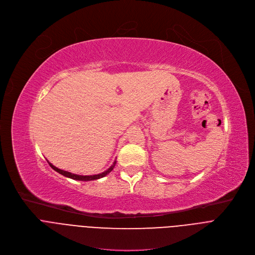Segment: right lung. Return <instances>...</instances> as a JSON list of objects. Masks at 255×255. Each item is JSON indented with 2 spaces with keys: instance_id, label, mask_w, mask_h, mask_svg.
I'll use <instances>...</instances> for the list:
<instances>
[{
  "instance_id": "1",
  "label": "right lung",
  "mask_w": 255,
  "mask_h": 255,
  "mask_svg": "<svg viewBox=\"0 0 255 255\" xmlns=\"http://www.w3.org/2000/svg\"><path fill=\"white\" fill-rule=\"evenodd\" d=\"M47 162H48V161H47ZM48 163H49V165L51 166V168L54 169V170H55L56 172L60 173L61 175L65 176V177H69V178H72V179H75V180L89 181V180L99 179V178H101V177H105L106 175H108V174L113 170V169H114V167H115V165H116L117 161H115V162L113 163V165H112L109 169H107L106 171L101 172V173H99V174H95V175H78V174H74V173H71V172H69V171H64V170H61V169H58L57 167H55L53 164H51L50 162H48Z\"/></svg>"
}]
</instances>
